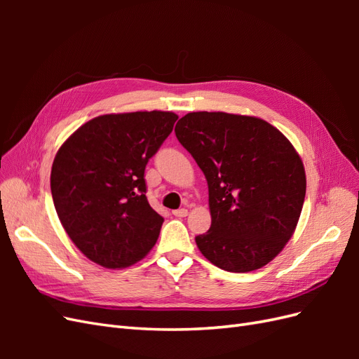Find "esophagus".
<instances>
[{"label":"esophagus","mask_w":359,"mask_h":359,"mask_svg":"<svg viewBox=\"0 0 359 359\" xmlns=\"http://www.w3.org/2000/svg\"><path fill=\"white\" fill-rule=\"evenodd\" d=\"M175 217H187L189 215V211L186 208H180V210H175L172 212Z\"/></svg>","instance_id":"esophagus-1"}]
</instances>
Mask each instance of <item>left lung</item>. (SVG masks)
<instances>
[{
	"label": "left lung",
	"mask_w": 359,
	"mask_h": 359,
	"mask_svg": "<svg viewBox=\"0 0 359 359\" xmlns=\"http://www.w3.org/2000/svg\"><path fill=\"white\" fill-rule=\"evenodd\" d=\"M175 135L208 182L211 227L196 236L201 253L229 273L265 266L295 232L306 198L295 148L264 119L226 112H190Z\"/></svg>",
	"instance_id": "obj_1"
}]
</instances>
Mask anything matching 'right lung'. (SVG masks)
<instances>
[{"label": "right lung", "instance_id": "add662e5", "mask_svg": "<svg viewBox=\"0 0 359 359\" xmlns=\"http://www.w3.org/2000/svg\"><path fill=\"white\" fill-rule=\"evenodd\" d=\"M177 119L163 111L100 115L58 149L53 205L73 244L93 262L126 268L157 243L163 217L145 196V166Z\"/></svg>", "mask_w": 359, "mask_h": 359}]
</instances>
